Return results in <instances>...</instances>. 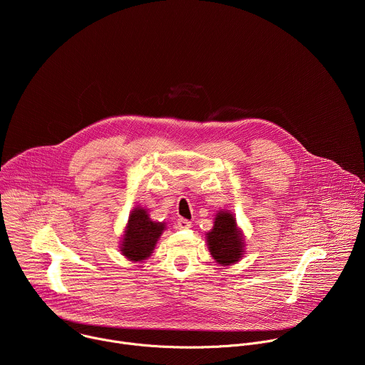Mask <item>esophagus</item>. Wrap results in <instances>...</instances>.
I'll use <instances>...</instances> for the list:
<instances>
[{
	"instance_id": "esophagus-1",
	"label": "esophagus",
	"mask_w": 365,
	"mask_h": 365,
	"mask_svg": "<svg viewBox=\"0 0 365 365\" xmlns=\"http://www.w3.org/2000/svg\"><path fill=\"white\" fill-rule=\"evenodd\" d=\"M178 227H179V230H187L192 227V222L185 218H180V220H178Z\"/></svg>"
}]
</instances>
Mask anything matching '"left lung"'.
Wrapping results in <instances>:
<instances>
[{"instance_id": "1", "label": "left lung", "mask_w": 365, "mask_h": 365, "mask_svg": "<svg viewBox=\"0 0 365 365\" xmlns=\"http://www.w3.org/2000/svg\"><path fill=\"white\" fill-rule=\"evenodd\" d=\"M206 242L211 255L221 266L235 264L244 254L242 232L237 227L235 217L228 211L217 212L214 228L206 234Z\"/></svg>"}]
</instances>
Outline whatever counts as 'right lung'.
Returning a JSON list of instances; mask_svg holds the SVG:
<instances>
[{
  "label": "right lung",
  "instance_id": "1",
  "mask_svg": "<svg viewBox=\"0 0 365 365\" xmlns=\"http://www.w3.org/2000/svg\"><path fill=\"white\" fill-rule=\"evenodd\" d=\"M165 228L163 222L151 221L144 207H134L121 240V252L131 262H143L151 255Z\"/></svg>",
  "mask_w": 365,
  "mask_h": 365
}]
</instances>
